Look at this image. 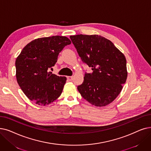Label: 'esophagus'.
Returning <instances> with one entry per match:
<instances>
[{"label": "esophagus", "instance_id": "1", "mask_svg": "<svg viewBox=\"0 0 151 151\" xmlns=\"http://www.w3.org/2000/svg\"><path fill=\"white\" fill-rule=\"evenodd\" d=\"M73 76H67V79H68L69 81L73 80Z\"/></svg>", "mask_w": 151, "mask_h": 151}]
</instances>
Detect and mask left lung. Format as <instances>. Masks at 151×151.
<instances>
[{
  "label": "left lung",
  "mask_w": 151,
  "mask_h": 151,
  "mask_svg": "<svg viewBox=\"0 0 151 151\" xmlns=\"http://www.w3.org/2000/svg\"><path fill=\"white\" fill-rule=\"evenodd\" d=\"M83 63L93 72H85L77 88L81 96L97 107L112 102L119 96L127 78L124 55L109 39L101 36H70Z\"/></svg>",
  "instance_id": "left-lung-1"
}]
</instances>
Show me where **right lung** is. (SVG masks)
I'll use <instances>...</instances> for the list:
<instances>
[{"instance_id": "1", "label": "right lung", "mask_w": 151, "mask_h": 151, "mask_svg": "<svg viewBox=\"0 0 151 151\" xmlns=\"http://www.w3.org/2000/svg\"><path fill=\"white\" fill-rule=\"evenodd\" d=\"M70 44L67 37L53 36L35 39L23 49L15 61L16 77L29 100L45 106L61 95L67 78L52 74L50 70L60 52Z\"/></svg>"}]
</instances>
